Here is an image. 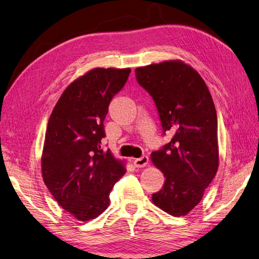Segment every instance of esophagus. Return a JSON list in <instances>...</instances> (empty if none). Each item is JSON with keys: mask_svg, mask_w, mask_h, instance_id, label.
Masks as SVG:
<instances>
[{"mask_svg": "<svg viewBox=\"0 0 259 259\" xmlns=\"http://www.w3.org/2000/svg\"><path fill=\"white\" fill-rule=\"evenodd\" d=\"M134 163L136 165V167H144L147 166V164L149 163V157L147 155H143L140 158H136Z\"/></svg>", "mask_w": 259, "mask_h": 259, "instance_id": "obj_1", "label": "esophagus"}]
</instances>
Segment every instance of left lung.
Segmentation results:
<instances>
[{
  "label": "left lung",
  "mask_w": 259,
  "mask_h": 259,
  "mask_svg": "<svg viewBox=\"0 0 259 259\" xmlns=\"http://www.w3.org/2000/svg\"><path fill=\"white\" fill-rule=\"evenodd\" d=\"M136 76L153 98L164 134H174L151 154L165 177L152 201L170 215H186L200 202L219 166L213 101L199 73L181 60L140 66Z\"/></svg>",
  "instance_id": "8db88e82"
}]
</instances>
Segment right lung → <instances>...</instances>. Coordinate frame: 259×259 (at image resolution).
<instances>
[{"mask_svg":"<svg viewBox=\"0 0 259 259\" xmlns=\"http://www.w3.org/2000/svg\"><path fill=\"white\" fill-rule=\"evenodd\" d=\"M130 72L89 71L64 90L49 118L42 178L56 201L78 221L93 220L108 208L110 191L125 173L123 162L103 150L102 139L108 106Z\"/></svg>","mask_w":259,"mask_h":259,"instance_id":"add662e5","label":"right lung"}]
</instances>
